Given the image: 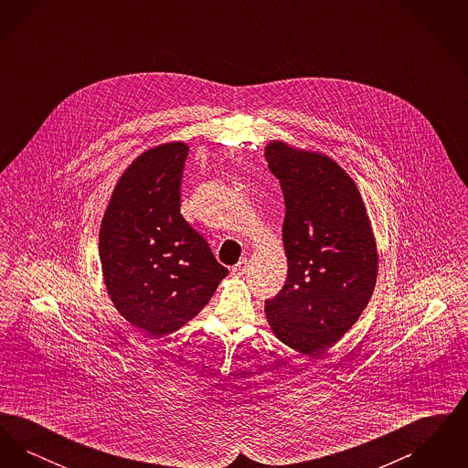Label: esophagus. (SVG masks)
<instances>
[{
    "instance_id": "esophagus-1",
    "label": "esophagus",
    "mask_w": 468,
    "mask_h": 468,
    "mask_svg": "<svg viewBox=\"0 0 468 468\" xmlns=\"http://www.w3.org/2000/svg\"><path fill=\"white\" fill-rule=\"evenodd\" d=\"M247 267H249V263H247V260H240L235 267L231 268V275L235 277V279H240V277H244L245 271H247Z\"/></svg>"
}]
</instances>
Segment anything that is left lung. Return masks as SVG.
I'll return each mask as SVG.
<instances>
[{"label": "left lung", "instance_id": "obj_1", "mask_svg": "<svg viewBox=\"0 0 468 468\" xmlns=\"http://www.w3.org/2000/svg\"><path fill=\"white\" fill-rule=\"evenodd\" d=\"M270 172L286 203L284 288L265 302L268 324L288 347L315 357L355 324L378 281L370 219L349 177L332 157L273 140Z\"/></svg>", "mask_w": 468, "mask_h": 468}]
</instances>
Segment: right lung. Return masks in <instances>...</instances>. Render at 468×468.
<instances>
[{"mask_svg":"<svg viewBox=\"0 0 468 468\" xmlns=\"http://www.w3.org/2000/svg\"><path fill=\"white\" fill-rule=\"evenodd\" d=\"M189 147L163 144L121 176L100 228L105 286L119 314L163 336L191 321L228 275L207 240L180 214Z\"/></svg>","mask_w":468,"mask_h":468,"instance_id":"add662e5","label":"right lung"}]
</instances>
